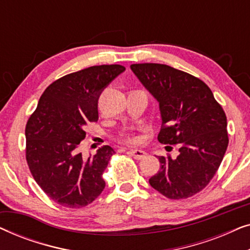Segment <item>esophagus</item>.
<instances>
[{
    "label": "esophagus",
    "mask_w": 250,
    "mask_h": 250,
    "mask_svg": "<svg viewBox=\"0 0 250 250\" xmlns=\"http://www.w3.org/2000/svg\"><path fill=\"white\" fill-rule=\"evenodd\" d=\"M127 153L136 160L146 158V153L145 151H142V150H129Z\"/></svg>",
    "instance_id": "1"
}]
</instances>
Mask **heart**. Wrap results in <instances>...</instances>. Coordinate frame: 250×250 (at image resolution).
Here are the masks:
<instances>
[{
    "label": "heart",
    "mask_w": 250,
    "mask_h": 250,
    "mask_svg": "<svg viewBox=\"0 0 250 250\" xmlns=\"http://www.w3.org/2000/svg\"><path fill=\"white\" fill-rule=\"evenodd\" d=\"M117 140H118L119 142L125 143V145L135 146V145H138V143L140 142V136L136 135L134 132L126 131V132L121 133V134L118 135Z\"/></svg>",
    "instance_id": "1"
}]
</instances>
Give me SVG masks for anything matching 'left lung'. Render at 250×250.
I'll list each match as a JSON object with an SVG mask.
<instances>
[{
	"label": "left lung",
	"mask_w": 250,
	"mask_h": 250,
	"mask_svg": "<svg viewBox=\"0 0 250 250\" xmlns=\"http://www.w3.org/2000/svg\"><path fill=\"white\" fill-rule=\"evenodd\" d=\"M131 69L159 102L158 141L179 146L176 158L159 156L150 186L169 199L192 197L210 182L227 151L223 108L203 81L186 71L162 63H134Z\"/></svg>",
	"instance_id": "left-lung-1"
}]
</instances>
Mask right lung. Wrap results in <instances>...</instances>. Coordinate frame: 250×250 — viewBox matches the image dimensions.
Returning a JSON list of instances; mask_svg holds the SVG:
<instances>
[{"label":"right lung","instance_id":"right-lung-1","mask_svg":"<svg viewBox=\"0 0 250 250\" xmlns=\"http://www.w3.org/2000/svg\"><path fill=\"white\" fill-rule=\"evenodd\" d=\"M125 70L121 64L92 66L54 81L27 121L26 160L34 180L60 206L82 208L100 196L102 174L115 151L102 146L85 160L78 152L86 126L97 122L101 91Z\"/></svg>","mask_w":250,"mask_h":250}]
</instances>
